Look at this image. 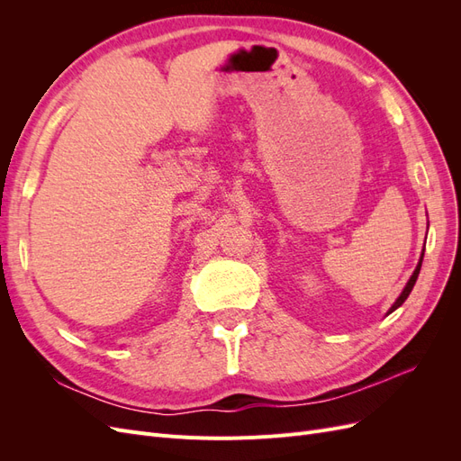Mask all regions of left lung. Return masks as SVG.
<instances>
[{
  "instance_id": "obj_1",
  "label": "left lung",
  "mask_w": 461,
  "mask_h": 461,
  "mask_svg": "<svg viewBox=\"0 0 461 461\" xmlns=\"http://www.w3.org/2000/svg\"><path fill=\"white\" fill-rule=\"evenodd\" d=\"M423 252H425V248H423ZM421 263H423V254H421V258H420V263H417V267H415V271L411 273V276H410V281L406 283V286H403V290L400 292V296L396 298V302L390 305V310H388V313H393L394 310H398L400 305L408 300V296H410V292L413 290V285H415V281H417V276H420V271H421ZM386 313V315H388Z\"/></svg>"
}]
</instances>
